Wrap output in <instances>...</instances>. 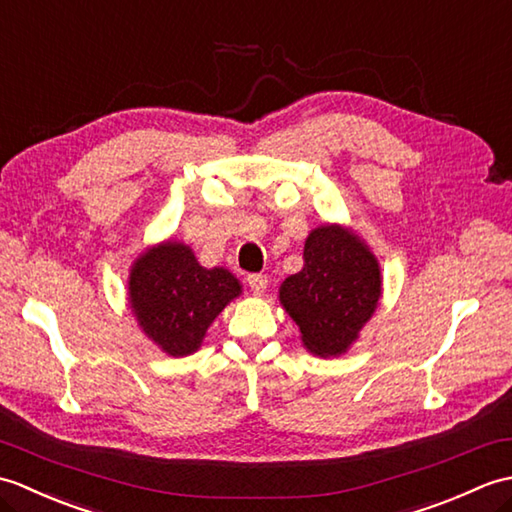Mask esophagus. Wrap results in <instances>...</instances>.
I'll use <instances>...</instances> for the list:
<instances>
[{
    "instance_id": "esophagus-1",
    "label": "esophagus",
    "mask_w": 512,
    "mask_h": 512,
    "mask_svg": "<svg viewBox=\"0 0 512 512\" xmlns=\"http://www.w3.org/2000/svg\"><path fill=\"white\" fill-rule=\"evenodd\" d=\"M246 281H248L250 290L257 292V295H262V292L268 288V277H266V275L253 273V275H248V277H246Z\"/></svg>"
}]
</instances>
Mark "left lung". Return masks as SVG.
I'll return each mask as SVG.
<instances>
[{
  "instance_id": "left-lung-1",
  "label": "left lung",
  "mask_w": 512,
  "mask_h": 512,
  "mask_svg": "<svg viewBox=\"0 0 512 512\" xmlns=\"http://www.w3.org/2000/svg\"><path fill=\"white\" fill-rule=\"evenodd\" d=\"M279 299L310 352L341 354L356 341L380 299L376 257L339 226L314 228L303 248V268L281 284Z\"/></svg>"
}]
</instances>
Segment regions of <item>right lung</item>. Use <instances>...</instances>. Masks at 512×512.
I'll list each match as a JSON object with an SVG mask.
<instances>
[{
	"label": "right lung",
	"mask_w": 512,
	"mask_h": 512,
	"mask_svg": "<svg viewBox=\"0 0 512 512\" xmlns=\"http://www.w3.org/2000/svg\"><path fill=\"white\" fill-rule=\"evenodd\" d=\"M242 286L224 268H202L191 248L167 242L138 259L129 277V299L140 328L171 356L200 347L213 319Z\"/></svg>",
	"instance_id": "obj_1"
}]
</instances>
